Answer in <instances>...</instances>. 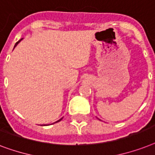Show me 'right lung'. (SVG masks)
Returning a JSON list of instances; mask_svg holds the SVG:
<instances>
[{"mask_svg": "<svg viewBox=\"0 0 155 155\" xmlns=\"http://www.w3.org/2000/svg\"><path fill=\"white\" fill-rule=\"evenodd\" d=\"M19 41H17V43H16V45H15V46H16V45H17V43H18V42H19ZM61 119H60V120H58V122H60V121H61Z\"/></svg>", "mask_w": 155, "mask_h": 155, "instance_id": "add662e5", "label": "right lung"}]
</instances>
